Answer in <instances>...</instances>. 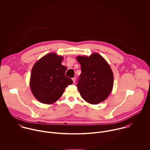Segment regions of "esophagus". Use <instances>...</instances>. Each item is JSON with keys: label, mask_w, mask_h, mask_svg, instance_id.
Segmentation results:
<instances>
[{"label": "esophagus", "mask_w": 150, "mask_h": 150, "mask_svg": "<svg viewBox=\"0 0 150 150\" xmlns=\"http://www.w3.org/2000/svg\"><path fill=\"white\" fill-rule=\"evenodd\" d=\"M72 81H73L74 83H75V81H76V77L73 78H72Z\"/></svg>", "instance_id": "1"}]
</instances>
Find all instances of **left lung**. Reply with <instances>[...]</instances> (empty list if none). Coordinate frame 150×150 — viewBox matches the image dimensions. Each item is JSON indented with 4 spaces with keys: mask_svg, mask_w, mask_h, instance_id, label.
Returning a JSON list of instances; mask_svg holds the SVG:
<instances>
[{
    "mask_svg": "<svg viewBox=\"0 0 150 150\" xmlns=\"http://www.w3.org/2000/svg\"><path fill=\"white\" fill-rule=\"evenodd\" d=\"M76 59L81 67L76 85L81 96L91 104L103 102L110 94L114 85V75L110 66L97 53L89 57L78 56Z\"/></svg>",
    "mask_w": 150,
    "mask_h": 150,
    "instance_id": "left-lung-1",
    "label": "left lung"
}]
</instances>
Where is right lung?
<instances>
[{"mask_svg": "<svg viewBox=\"0 0 150 150\" xmlns=\"http://www.w3.org/2000/svg\"><path fill=\"white\" fill-rule=\"evenodd\" d=\"M63 59L55 53H50L33 65L30 87L33 95L40 103H54L61 98L66 87L73 83L72 80L65 75L67 68L61 64Z\"/></svg>", "mask_w": 150, "mask_h": 150, "instance_id": "1", "label": "right lung"}]
</instances>
